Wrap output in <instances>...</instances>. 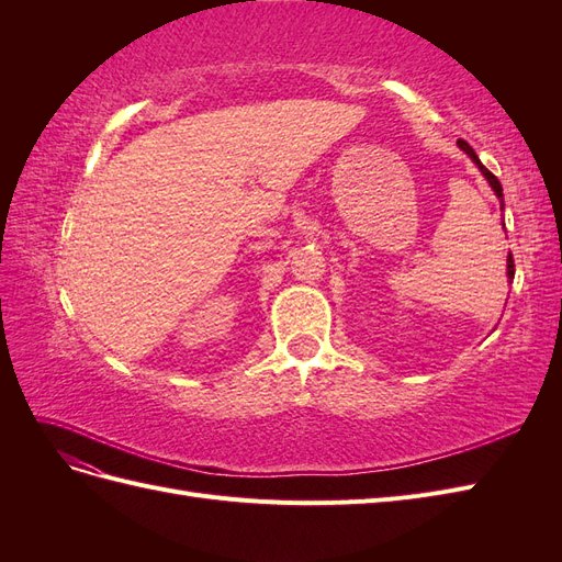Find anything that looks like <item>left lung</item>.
<instances>
[{
	"mask_svg": "<svg viewBox=\"0 0 562 562\" xmlns=\"http://www.w3.org/2000/svg\"><path fill=\"white\" fill-rule=\"evenodd\" d=\"M457 145H459V149L464 151V155H469V159L479 166V171L483 173V178L490 182V187H492V192H495V196L499 199V206H502V211H504V192H502V184H499V180L492 176L487 168L481 164V159H479V155H475L473 151V147L467 143V140H457ZM504 225V223H502ZM514 274H516V269H514V258H512V252H508V258H506V277H508V283L514 281Z\"/></svg>",
	"mask_w": 562,
	"mask_h": 562,
	"instance_id": "left-lung-1",
	"label": "left lung"
}]
</instances>
